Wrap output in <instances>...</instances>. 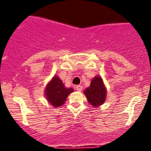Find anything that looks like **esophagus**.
I'll return each mask as SVG.
<instances>
[{
    "label": "esophagus",
    "mask_w": 151,
    "mask_h": 151,
    "mask_svg": "<svg viewBox=\"0 0 151 151\" xmlns=\"http://www.w3.org/2000/svg\"><path fill=\"white\" fill-rule=\"evenodd\" d=\"M82 85H77L76 87V89L77 91H82Z\"/></svg>",
    "instance_id": "obj_1"
}]
</instances>
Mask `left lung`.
I'll return each instance as SVG.
<instances>
[{
	"label": "left lung",
	"mask_w": 151,
	"mask_h": 151,
	"mask_svg": "<svg viewBox=\"0 0 151 151\" xmlns=\"http://www.w3.org/2000/svg\"><path fill=\"white\" fill-rule=\"evenodd\" d=\"M89 104L92 106L98 107L106 101V88L101 76H95L92 79L88 88L84 91Z\"/></svg>",
	"instance_id": "8db88e82"
}]
</instances>
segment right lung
Returning a JSON list of instances; mask_svg holds the SVG:
<instances>
[{"label":"right lung","mask_w":151,"mask_h":151,"mask_svg":"<svg viewBox=\"0 0 151 151\" xmlns=\"http://www.w3.org/2000/svg\"><path fill=\"white\" fill-rule=\"evenodd\" d=\"M73 91V88H67L65 87L62 80L56 76L53 77L50 82L47 85L45 94L47 101L52 106L59 107L63 104L68 95Z\"/></svg>","instance_id":"add662e5"}]
</instances>
